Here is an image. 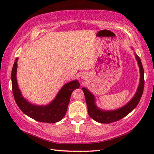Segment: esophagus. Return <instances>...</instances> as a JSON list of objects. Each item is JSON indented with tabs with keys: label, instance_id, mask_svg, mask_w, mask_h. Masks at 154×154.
<instances>
[{
	"label": "esophagus",
	"instance_id": "1",
	"mask_svg": "<svg viewBox=\"0 0 154 154\" xmlns=\"http://www.w3.org/2000/svg\"><path fill=\"white\" fill-rule=\"evenodd\" d=\"M83 78H84V76H83Z\"/></svg>",
	"mask_w": 154,
	"mask_h": 154
}]
</instances>
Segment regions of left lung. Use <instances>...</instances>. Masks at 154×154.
<instances>
[{
	"label": "left lung",
	"mask_w": 154,
	"mask_h": 154,
	"mask_svg": "<svg viewBox=\"0 0 154 154\" xmlns=\"http://www.w3.org/2000/svg\"><path fill=\"white\" fill-rule=\"evenodd\" d=\"M135 57L140 67V81L137 92L132 99L125 106L114 110H103L99 109L95 104V99L93 94L86 88L83 87V91L85 97L86 103L88 109V113L91 119L98 122L109 124L122 119V118L128 115L130 112L135 109L138 105L143 91L144 87V74L142 63L139 56L135 54Z\"/></svg>",
	"instance_id": "obj_1"
}]
</instances>
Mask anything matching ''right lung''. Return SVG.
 <instances>
[{"label":"right lung","instance_id":"add662e5","mask_svg":"<svg viewBox=\"0 0 154 154\" xmlns=\"http://www.w3.org/2000/svg\"><path fill=\"white\" fill-rule=\"evenodd\" d=\"M17 61L18 58H16L12 70L11 79L13 95L20 109L27 116L38 122L55 123L60 121L66 114L72 92L80 87L78 81H73L64 85L50 104L45 106L34 105L22 97L18 89L16 80Z\"/></svg>","mask_w":154,"mask_h":154}]
</instances>
